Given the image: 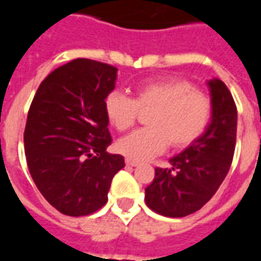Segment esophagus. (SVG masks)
<instances>
[{
    "mask_svg": "<svg viewBox=\"0 0 261 261\" xmlns=\"http://www.w3.org/2000/svg\"><path fill=\"white\" fill-rule=\"evenodd\" d=\"M125 165H127V166H137L138 162H136V161H131V159H125Z\"/></svg>",
    "mask_w": 261,
    "mask_h": 261,
    "instance_id": "34e87169",
    "label": "esophagus"
}]
</instances>
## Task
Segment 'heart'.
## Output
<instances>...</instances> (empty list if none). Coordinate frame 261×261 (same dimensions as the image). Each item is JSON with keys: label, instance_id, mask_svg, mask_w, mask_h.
<instances>
[{"label": "heart", "instance_id": "b5f03b06", "mask_svg": "<svg viewBox=\"0 0 261 261\" xmlns=\"http://www.w3.org/2000/svg\"><path fill=\"white\" fill-rule=\"evenodd\" d=\"M151 109L145 119L147 128L117 142V151L127 159L144 162L164 152L168 144L173 149L192 145L207 130L213 113L210 97L183 80L148 81L137 86L134 99L119 91L105 99L106 116L119 131L136 124L140 110Z\"/></svg>", "mask_w": 261, "mask_h": 261}]
</instances>
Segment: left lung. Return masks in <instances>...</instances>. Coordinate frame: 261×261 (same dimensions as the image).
Returning a JSON list of instances; mask_svg holds the SVG:
<instances>
[{
  "label": "left lung",
  "instance_id": "left-lung-1",
  "mask_svg": "<svg viewBox=\"0 0 261 261\" xmlns=\"http://www.w3.org/2000/svg\"><path fill=\"white\" fill-rule=\"evenodd\" d=\"M213 116L197 141L170 159L169 168H156L145 189L152 211L181 218L207 204L229 172L236 144L238 110L229 89L221 80L208 81Z\"/></svg>",
  "mask_w": 261,
  "mask_h": 261
}]
</instances>
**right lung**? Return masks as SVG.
Returning a JSON list of instances; mask_svg holds the SVG:
<instances>
[{"label":"right lung","instance_id":"right-lung-1","mask_svg":"<svg viewBox=\"0 0 261 261\" xmlns=\"http://www.w3.org/2000/svg\"><path fill=\"white\" fill-rule=\"evenodd\" d=\"M117 68L76 59L43 81L26 120L28 168L42 196L69 217L95 213L108 201L113 176L124 158L106 152L112 144L105 99Z\"/></svg>","mask_w":261,"mask_h":261}]
</instances>
